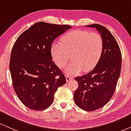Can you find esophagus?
I'll list each match as a JSON object with an SVG mask.
<instances>
[{
    "label": "esophagus",
    "instance_id": "1",
    "mask_svg": "<svg viewBox=\"0 0 131 131\" xmlns=\"http://www.w3.org/2000/svg\"><path fill=\"white\" fill-rule=\"evenodd\" d=\"M72 79H73V77H72L71 75H68L67 76V82H69V81H70L71 80H72Z\"/></svg>",
    "mask_w": 131,
    "mask_h": 131
}]
</instances>
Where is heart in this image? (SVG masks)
<instances>
[{
    "instance_id": "obj_1",
    "label": "heart",
    "mask_w": 131,
    "mask_h": 131,
    "mask_svg": "<svg viewBox=\"0 0 131 131\" xmlns=\"http://www.w3.org/2000/svg\"><path fill=\"white\" fill-rule=\"evenodd\" d=\"M103 48V41L98 32L74 30L63 36L61 43H52L51 52L54 62L61 68L67 65L71 56L72 61L65 71L68 74H77L95 67L102 55Z\"/></svg>"
}]
</instances>
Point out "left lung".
<instances>
[{
	"mask_svg": "<svg viewBox=\"0 0 131 131\" xmlns=\"http://www.w3.org/2000/svg\"><path fill=\"white\" fill-rule=\"evenodd\" d=\"M86 26L97 29L103 41L102 55L94 68L75 78L79 87L74 93V102L82 110L91 112L102 108L113 96L120 75L122 54L116 40L105 26Z\"/></svg>",
	"mask_w": 131,
	"mask_h": 131,
	"instance_id": "1",
	"label": "left lung"
}]
</instances>
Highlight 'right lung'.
<instances>
[{
	"label": "right lung",
	"mask_w": 131,
	"mask_h": 131,
	"mask_svg": "<svg viewBox=\"0 0 131 131\" xmlns=\"http://www.w3.org/2000/svg\"><path fill=\"white\" fill-rule=\"evenodd\" d=\"M71 28L40 21L15 42L9 70L14 91L28 108L46 110L53 102L58 88L66 83L64 74L52 60L51 48L55 39Z\"/></svg>",
	"instance_id": "obj_1"
}]
</instances>
